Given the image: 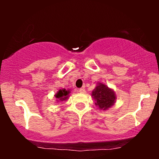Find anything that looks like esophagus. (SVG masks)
Returning <instances> with one entry per match:
<instances>
[{
  "label": "esophagus",
  "instance_id": "obj_1",
  "mask_svg": "<svg viewBox=\"0 0 159 159\" xmlns=\"http://www.w3.org/2000/svg\"><path fill=\"white\" fill-rule=\"evenodd\" d=\"M78 91H79L81 93H85V89L84 88H80L79 90H78Z\"/></svg>",
  "mask_w": 159,
  "mask_h": 159
}]
</instances>
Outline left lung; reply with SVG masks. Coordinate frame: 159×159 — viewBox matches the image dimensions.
Wrapping results in <instances>:
<instances>
[{"label":"left lung","mask_w":159,"mask_h":159,"mask_svg":"<svg viewBox=\"0 0 159 159\" xmlns=\"http://www.w3.org/2000/svg\"><path fill=\"white\" fill-rule=\"evenodd\" d=\"M93 97L96 100V105L100 109L106 110L114 105L116 99V96L114 91L109 89L103 84H99L92 93Z\"/></svg>","instance_id":"obj_1"}]
</instances>
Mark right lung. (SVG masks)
<instances>
[{
    "label": "right lung",
    "mask_w": 159,
    "mask_h": 159,
    "mask_svg": "<svg viewBox=\"0 0 159 159\" xmlns=\"http://www.w3.org/2000/svg\"><path fill=\"white\" fill-rule=\"evenodd\" d=\"M69 93V90H66L63 89V90H60L58 91V93L55 95V97L58 98L61 101H63V100L67 99L68 98V95Z\"/></svg>",
    "instance_id": "add662e5"
}]
</instances>
